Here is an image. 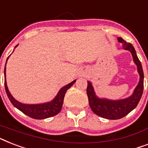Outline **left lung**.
I'll list each match as a JSON object with an SVG mask.
<instances>
[{
  "mask_svg": "<svg viewBox=\"0 0 148 148\" xmlns=\"http://www.w3.org/2000/svg\"><path fill=\"white\" fill-rule=\"evenodd\" d=\"M118 41L121 43L124 49L131 51L134 63L136 64L138 67V71L140 74V81L134 90L132 96L127 99L117 101L97 98L94 93L91 83L90 81L87 82L86 94L88 97L89 104L92 111L97 116L108 119H119L127 116L138 106L144 90V72L141 63L137 56L134 48L131 43L127 42L122 38L119 37Z\"/></svg>",
  "mask_w": 148,
  "mask_h": 148,
  "instance_id": "obj_1",
  "label": "left lung"
}]
</instances>
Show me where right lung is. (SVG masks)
<instances>
[{"mask_svg": "<svg viewBox=\"0 0 148 148\" xmlns=\"http://www.w3.org/2000/svg\"><path fill=\"white\" fill-rule=\"evenodd\" d=\"M8 59H7V61H8ZM6 64H7V62H6ZM4 78H5L4 79L5 90L10 101L11 102L12 104L16 108H17L19 110H20L24 114H26V116H29L32 119H44L51 117V116H54L55 115H57L58 113H59V112L62 110L64 97L66 92L76 81V80H74L71 83H70L69 84L66 85L64 87H62L58 92L56 97L52 101L49 102V103H43V104L27 105V104H23L20 102L16 101L14 97H12L11 94L10 93L8 86H7V82H6V66L5 68H4Z\"/></svg>", "mask_w": 148, "mask_h": 148, "instance_id": "right-lung-1", "label": "right lung"}]
</instances>
